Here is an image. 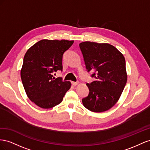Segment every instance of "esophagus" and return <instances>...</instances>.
<instances>
[{"instance_id":"esophagus-1","label":"esophagus","mask_w":150,"mask_h":150,"mask_svg":"<svg viewBox=\"0 0 150 150\" xmlns=\"http://www.w3.org/2000/svg\"><path fill=\"white\" fill-rule=\"evenodd\" d=\"M79 83V82H71V84L73 85H76Z\"/></svg>"}]
</instances>
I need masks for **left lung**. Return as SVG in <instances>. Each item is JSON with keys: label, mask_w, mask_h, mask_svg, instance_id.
<instances>
[{"label": "left lung", "mask_w": 150, "mask_h": 150, "mask_svg": "<svg viewBox=\"0 0 150 150\" xmlns=\"http://www.w3.org/2000/svg\"><path fill=\"white\" fill-rule=\"evenodd\" d=\"M79 46L88 72L95 80L87 83V97L82 103L89 110L102 112L116 104L127 82L126 61L116 48L108 43L85 41Z\"/></svg>", "instance_id": "1"}]
</instances>
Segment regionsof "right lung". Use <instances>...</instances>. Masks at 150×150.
<instances>
[{"label": "right lung", "instance_id": "add662e5", "mask_svg": "<svg viewBox=\"0 0 150 150\" xmlns=\"http://www.w3.org/2000/svg\"><path fill=\"white\" fill-rule=\"evenodd\" d=\"M74 41L42 40L25 53L21 77L29 99L43 109L52 108L60 104L71 83L55 79L53 73L62 71L64 53Z\"/></svg>", "mask_w": 150, "mask_h": 150}]
</instances>
